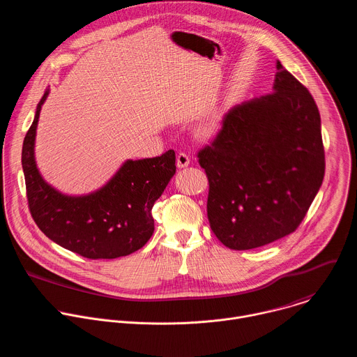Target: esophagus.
<instances>
[{
  "label": "esophagus",
  "mask_w": 357,
  "mask_h": 357,
  "mask_svg": "<svg viewBox=\"0 0 357 357\" xmlns=\"http://www.w3.org/2000/svg\"><path fill=\"white\" fill-rule=\"evenodd\" d=\"M189 164H190V158H189L188 154L179 153L176 155V165H178V168H186Z\"/></svg>",
  "instance_id": "34e87169"
}]
</instances>
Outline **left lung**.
Returning a JSON list of instances; mask_svg holds the SVG:
<instances>
[{
	"label": "left lung",
	"mask_w": 357,
	"mask_h": 357,
	"mask_svg": "<svg viewBox=\"0 0 357 357\" xmlns=\"http://www.w3.org/2000/svg\"><path fill=\"white\" fill-rule=\"evenodd\" d=\"M273 92L235 105L199 153L208 176L207 217L217 238L245 251L291 234L325 172L314 98L278 61Z\"/></svg>",
	"instance_id": "1"
}]
</instances>
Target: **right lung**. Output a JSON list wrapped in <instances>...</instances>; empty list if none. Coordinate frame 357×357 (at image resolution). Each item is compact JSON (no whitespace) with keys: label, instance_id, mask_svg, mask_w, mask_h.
I'll use <instances>...</instances> for the list:
<instances>
[{"label":"right lung","instance_id":"right-lung-1","mask_svg":"<svg viewBox=\"0 0 357 357\" xmlns=\"http://www.w3.org/2000/svg\"><path fill=\"white\" fill-rule=\"evenodd\" d=\"M22 147L29 208L43 234L60 247L88 259H114L143 248L154 232L151 208L176 171L174 150L161 157L126 160L93 192L67 195L42 176L35 157L36 130L43 103Z\"/></svg>","mask_w":357,"mask_h":357}]
</instances>
